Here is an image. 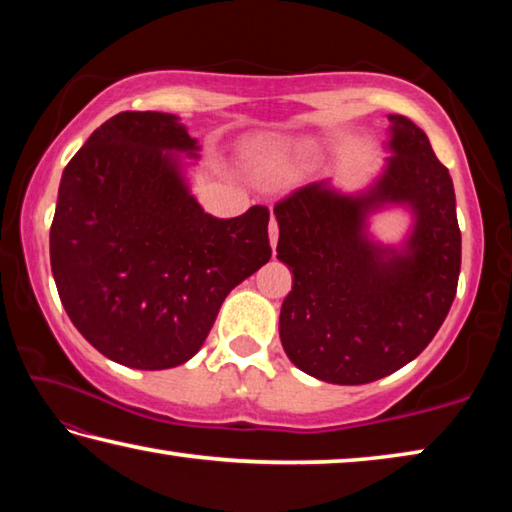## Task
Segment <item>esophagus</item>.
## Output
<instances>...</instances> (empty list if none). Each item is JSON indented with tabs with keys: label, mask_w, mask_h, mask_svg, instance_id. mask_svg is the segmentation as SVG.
Wrapping results in <instances>:
<instances>
[{
	"label": "esophagus",
	"mask_w": 512,
	"mask_h": 512,
	"mask_svg": "<svg viewBox=\"0 0 512 512\" xmlns=\"http://www.w3.org/2000/svg\"><path fill=\"white\" fill-rule=\"evenodd\" d=\"M268 235H271V246H273V250H275V246H277V235H280V230H277L275 216H271V225H268Z\"/></svg>",
	"instance_id": "1"
}]
</instances>
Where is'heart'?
I'll return each mask as SVG.
<instances>
[{"label":"heart","instance_id":"1","mask_svg":"<svg viewBox=\"0 0 512 512\" xmlns=\"http://www.w3.org/2000/svg\"><path fill=\"white\" fill-rule=\"evenodd\" d=\"M309 149H311V144H307V142L293 144V142L268 140V142L257 146L255 158H257L259 167H262L264 171L284 173V171H289Z\"/></svg>","mask_w":512,"mask_h":512}]
</instances>
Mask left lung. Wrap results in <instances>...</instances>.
<instances>
[{
  "label": "left lung",
  "instance_id": "8db88e82",
  "mask_svg": "<svg viewBox=\"0 0 512 512\" xmlns=\"http://www.w3.org/2000/svg\"><path fill=\"white\" fill-rule=\"evenodd\" d=\"M393 151L366 194L345 196L311 183L273 207L277 259L293 273L282 302L287 357L329 384H370L427 348L452 307L461 273V230L452 176L411 119L388 115ZM416 214L402 251L365 235L381 204Z\"/></svg>",
  "mask_w": 512,
  "mask_h": 512
}]
</instances>
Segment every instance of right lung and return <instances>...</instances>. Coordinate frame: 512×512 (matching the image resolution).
<instances>
[{"label":"right lung","mask_w":512,"mask_h":512,"mask_svg":"<svg viewBox=\"0 0 512 512\" xmlns=\"http://www.w3.org/2000/svg\"><path fill=\"white\" fill-rule=\"evenodd\" d=\"M196 140L167 112H119L63 171L49 257L60 302L103 357L164 370L194 357L228 293L271 259L268 207L203 212L176 153Z\"/></svg>","instance_id":"obj_1"}]
</instances>
